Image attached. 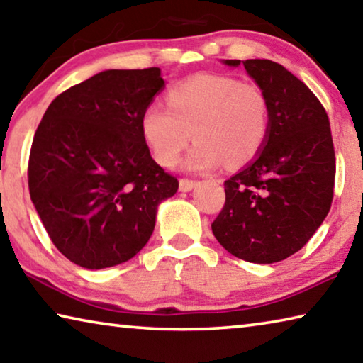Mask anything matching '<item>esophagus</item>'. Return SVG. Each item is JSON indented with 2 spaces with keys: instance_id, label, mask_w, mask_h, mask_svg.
Masks as SVG:
<instances>
[{
  "instance_id": "esophagus-1",
  "label": "esophagus",
  "mask_w": 363,
  "mask_h": 363,
  "mask_svg": "<svg viewBox=\"0 0 363 363\" xmlns=\"http://www.w3.org/2000/svg\"><path fill=\"white\" fill-rule=\"evenodd\" d=\"M196 180H189V178H182L180 180V191H191L196 186Z\"/></svg>"
}]
</instances>
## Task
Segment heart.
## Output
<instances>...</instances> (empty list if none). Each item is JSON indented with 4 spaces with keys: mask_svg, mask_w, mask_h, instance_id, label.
<instances>
[{
    "mask_svg": "<svg viewBox=\"0 0 363 363\" xmlns=\"http://www.w3.org/2000/svg\"><path fill=\"white\" fill-rule=\"evenodd\" d=\"M167 106L151 103L143 111L141 132L154 157L174 165L193 140L185 165L212 170L223 162L242 167L259 156L270 130V104L254 83L230 75L199 74L167 91Z\"/></svg>",
    "mask_w": 363,
    "mask_h": 363,
    "instance_id": "b5f03b06",
    "label": "heart"
}]
</instances>
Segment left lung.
<instances>
[{
  "mask_svg": "<svg viewBox=\"0 0 363 363\" xmlns=\"http://www.w3.org/2000/svg\"><path fill=\"white\" fill-rule=\"evenodd\" d=\"M242 65L269 99V138L247 167L225 182V206L212 233L235 257L273 264L304 247L328 216L335 146L326 111L304 82L269 59Z\"/></svg>",
  "mask_w": 363,
  "mask_h": 363,
  "instance_id": "8db88e82",
  "label": "left lung"
}]
</instances>
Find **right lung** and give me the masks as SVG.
Listing matches in <instances>:
<instances>
[{"mask_svg": "<svg viewBox=\"0 0 363 363\" xmlns=\"http://www.w3.org/2000/svg\"><path fill=\"white\" fill-rule=\"evenodd\" d=\"M165 86L159 67L104 70L48 106L28 159L32 203L70 262H127L154 231L178 180L151 157L141 116Z\"/></svg>", "mask_w": 363, "mask_h": 363, "instance_id": "add662e5", "label": "right lung"}]
</instances>
